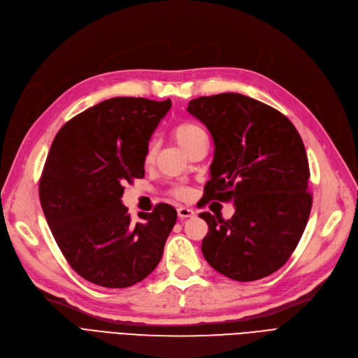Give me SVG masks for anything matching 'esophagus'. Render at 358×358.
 I'll list each match as a JSON object with an SVG mask.
<instances>
[{
  "label": "esophagus",
  "instance_id": "34e87169",
  "mask_svg": "<svg viewBox=\"0 0 358 358\" xmlns=\"http://www.w3.org/2000/svg\"><path fill=\"white\" fill-rule=\"evenodd\" d=\"M194 215H195L194 210H191V208H188V207H179V208H178V217H179L180 220L191 218V217H194Z\"/></svg>",
  "mask_w": 358,
  "mask_h": 358
}]
</instances>
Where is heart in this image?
Masks as SVG:
<instances>
[{
	"label": "heart",
	"mask_w": 358,
	"mask_h": 358,
	"mask_svg": "<svg viewBox=\"0 0 358 358\" xmlns=\"http://www.w3.org/2000/svg\"><path fill=\"white\" fill-rule=\"evenodd\" d=\"M203 131L195 125V124H189V122H185V124H180L178 125L173 132H172V137L173 140L176 141V144L179 147H182L186 152L189 151V148L201 138L203 137ZM152 159H155V147H152V144H150L145 150V156H144V163L145 164H150L152 162ZM172 195L179 198V199H185L186 196L189 195V191L183 188V186H175V188L172 189Z\"/></svg>",
	"instance_id": "heart-1"
}]
</instances>
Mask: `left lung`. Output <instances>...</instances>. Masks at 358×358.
I'll use <instances>...</instances> for the list:
<instances>
[{
  "label": "left lung",
  "mask_w": 358,
  "mask_h": 358,
  "mask_svg": "<svg viewBox=\"0 0 358 358\" xmlns=\"http://www.w3.org/2000/svg\"><path fill=\"white\" fill-rule=\"evenodd\" d=\"M188 112L215 147L202 206L215 199L236 208L230 220L199 214L208 224L203 258L236 281L274 274L299 245L312 210L301 137L281 112L239 93L192 99Z\"/></svg>",
  "instance_id": "8db88e82"
}]
</instances>
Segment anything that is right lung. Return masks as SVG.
Instances as JSON below:
<instances>
[{
	"label": "right lung",
	"instance_id": "right-lung-1",
	"mask_svg": "<svg viewBox=\"0 0 358 358\" xmlns=\"http://www.w3.org/2000/svg\"><path fill=\"white\" fill-rule=\"evenodd\" d=\"M172 101L113 97L70 119L55 135L39 182L41 206L65 259L108 288L143 281L159 265L176 210L157 203L134 223L124 185L144 178L152 132Z\"/></svg>",
	"mask_w": 358,
	"mask_h": 358
}]
</instances>
